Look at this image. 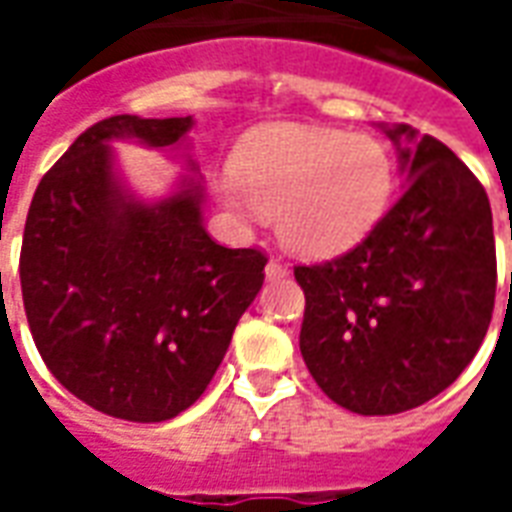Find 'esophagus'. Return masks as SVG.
<instances>
[{
    "instance_id": "obj_1",
    "label": "esophagus",
    "mask_w": 512,
    "mask_h": 512,
    "mask_svg": "<svg viewBox=\"0 0 512 512\" xmlns=\"http://www.w3.org/2000/svg\"><path fill=\"white\" fill-rule=\"evenodd\" d=\"M288 274H290V268L285 266V263H279V260H268V266H266L268 279H282V277H288Z\"/></svg>"
}]
</instances>
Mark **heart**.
Masks as SVG:
<instances>
[{
	"label": "heart",
	"instance_id": "1",
	"mask_svg": "<svg viewBox=\"0 0 512 512\" xmlns=\"http://www.w3.org/2000/svg\"><path fill=\"white\" fill-rule=\"evenodd\" d=\"M392 189V161L370 136L274 126L246 139L235 175L216 183L227 211L255 222L277 213V233L301 257L343 255L365 238Z\"/></svg>",
	"mask_w": 512,
	"mask_h": 512
}]
</instances>
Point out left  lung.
Here are the masks:
<instances>
[{
	"label": "left lung",
	"instance_id": "1",
	"mask_svg": "<svg viewBox=\"0 0 512 512\" xmlns=\"http://www.w3.org/2000/svg\"><path fill=\"white\" fill-rule=\"evenodd\" d=\"M381 128L406 172L400 200L351 252L293 268L307 301V370L337 406L365 417L444 392L483 345L496 296L483 183L439 139L406 123Z\"/></svg>",
	"mask_w": 512,
	"mask_h": 512
}]
</instances>
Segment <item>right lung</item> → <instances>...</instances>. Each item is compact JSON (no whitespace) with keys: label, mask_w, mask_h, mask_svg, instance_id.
<instances>
[{"label":"right lung","mask_w":512,"mask_h":512,"mask_svg":"<svg viewBox=\"0 0 512 512\" xmlns=\"http://www.w3.org/2000/svg\"><path fill=\"white\" fill-rule=\"evenodd\" d=\"M191 126L136 115L90 126L43 175L24 227L21 296L43 362L128 422L178 417L205 392L266 279L260 249L205 233L200 180L142 202L117 175L112 139L178 147Z\"/></svg>","instance_id":"add662e5"}]
</instances>
